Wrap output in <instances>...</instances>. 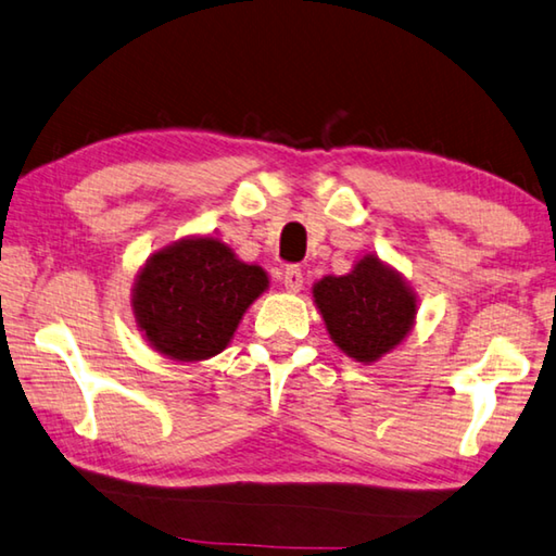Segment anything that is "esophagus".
Listing matches in <instances>:
<instances>
[{"label":"esophagus","mask_w":556,"mask_h":556,"mask_svg":"<svg viewBox=\"0 0 556 556\" xmlns=\"http://www.w3.org/2000/svg\"><path fill=\"white\" fill-rule=\"evenodd\" d=\"M303 270H300L298 266H288L283 270V286L290 290V293H298L300 288H303Z\"/></svg>","instance_id":"1"}]
</instances>
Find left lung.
I'll list each match as a JSON object with an SVG mask.
<instances>
[{"mask_svg":"<svg viewBox=\"0 0 556 556\" xmlns=\"http://www.w3.org/2000/svg\"><path fill=\"white\" fill-rule=\"evenodd\" d=\"M313 293L329 337L356 362H378L415 323L410 288L376 256L362 258L346 276L323 278Z\"/></svg>","mask_w":556,"mask_h":556,"instance_id":"1","label":"left lung"}]
</instances>
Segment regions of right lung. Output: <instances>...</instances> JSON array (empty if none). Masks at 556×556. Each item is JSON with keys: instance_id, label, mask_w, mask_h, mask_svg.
<instances>
[{"instance_id": "1", "label": "right lung", "mask_w": 556, "mask_h": 556, "mask_svg": "<svg viewBox=\"0 0 556 556\" xmlns=\"http://www.w3.org/2000/svg\"><path fill=\"white\" fill-rule=\"evenodd\" d=\"M266 288V270L241 263L222 241L182 239L153 253L136 278V325L155 352L202 362L229 344L247 307Z\"/></svg>"}]
</instances>
